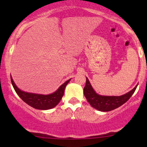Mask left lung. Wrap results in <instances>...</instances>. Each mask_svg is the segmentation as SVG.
I'll return each mask as SVG.
<instances>
[{
    "label": "left lung",
    "instance_id": "left-lung-1",
    "mask_svg": "<svg viewBox=\"0 0 147 147\" xmlns=\"http://www.w3.org/2000/svg\"><path fill=\"white\" fill-rule=\"evenodd\" d=\"M138 85V84H137ZM137 85L129 92L121 96H104L97 94L92 87L90 81L86 78L84 87V95L92 107L101 112H109L117 109L129 100L134 94Z\"/></svg>",
    "mask_w": 147,
    "mask_h": 147
}]
</instances>
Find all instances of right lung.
Returning <instances> with one entry per match:
<instances>
[{"instance_id":"add662e5","label":"right lung","mask_w":147,"mask_h":147,"mask_svg":"<svg viewBox=\"0 0 147 147\" xmlns=\"http://www.w3.org/2000/svg\"><path fill=\"white\" fill-rule=\"evenodd\" d=\"M10 80H11V83L13 84L15 91L16 92L18 95L22 99L23 101H24L26 104L35 109L47 110V109H52V108L55 107L56 105H58L64 94L65 87L69 83L71 79L68 80L67 81L63 83L55 92L50 94H35V93L22 91L13 82L12 77H10Z\"/></svg>"}]
</instances>
